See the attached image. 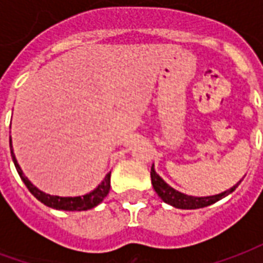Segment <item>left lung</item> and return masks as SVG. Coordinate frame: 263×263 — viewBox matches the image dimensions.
I'll return each instance as SVG.
<instances>
[{"mask_svg":"<svg viewBox=\"0 0 263 263\" xmlns=\"http://www.w3.org/2000/svg\"><path fill=\"white\" fill-rule=\"evenodd\" d=\"M151 179H152V186H154L155 192L158 193L165 203L171 204L176 209H183V210H194V209H203L207 205L214 204L215 201H218L222 197H226L230 193H232L235 189L238 187V184H235L234 187L230 190H227L224 193L217 194V196H209V197H193V196H187V194H183L180 192H177L173 187H171L167 183L162 179V177L155 172L154 166L151 169Z\"/></svg>","mask_w":263,"mask_h":263,"instance_id":"obj_1","label":"left lung"}]
</instances>
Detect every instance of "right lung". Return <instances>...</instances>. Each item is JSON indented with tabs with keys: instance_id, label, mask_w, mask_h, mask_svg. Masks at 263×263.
I'll return each instance as SVG.
<instances>
[{
	"instance_id": "right-lung-1",
	"label": "right lung",
	"mask_w": 263,
	"mask_h": 263,
	"mask_svg": "<svg viewBox=\"0 0 263 263\" xmlns=\"http://www.w3.org/2000/svg\"><path fill=\"white\" fill-rule=\"evenodd\" d=\"M11 155H12V160H14V165L16 167V171L20 173L21 179H22V182L25 183V186L28 187V190L31 192L35 197L43 203L45 205H48V207H52V209L56 210H66V211H81V210H90L92 207H96L97 204H100L104 200V197L108 194L109 187H111V184H109V177H111V173H108L105 179H104L101 184H98V187L91 192V193L86 194V196H83V197H59V196H50V194H46L41 192L39 189H36L33 184H32L29 180H28V177L24 176V173L21 171L20 165H18V162L15 159V155L14 151H12V145H11Z\"/></svg>"
}]
</instances>
